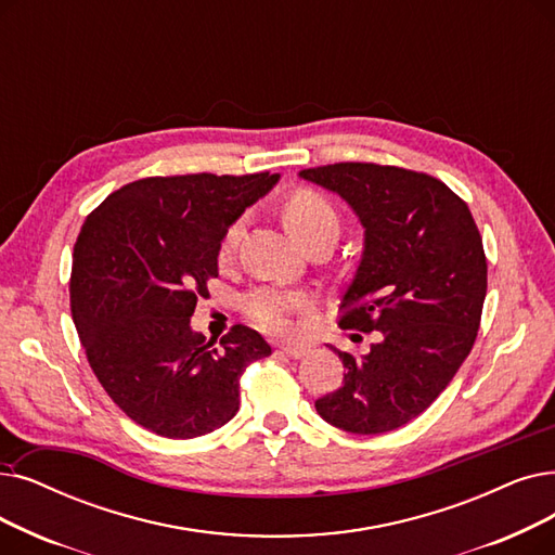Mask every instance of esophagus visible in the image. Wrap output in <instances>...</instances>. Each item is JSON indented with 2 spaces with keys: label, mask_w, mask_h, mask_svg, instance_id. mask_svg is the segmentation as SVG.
<instances>
[{
  "label": "esophagus",
  "mask_w": 555,
  "mask_h": 555,
  "mask_svg": "<svg viewBox=\"0 0 555 555\" xmlns=\"http://www.w3.org/2000/svg\"><path fill=\"white\" fill-rule=\"evenodd\" d=\"M279 351H281L283 356H287V358H293V360L306 358V356L310 353V349H308V347H291V345H285V347H281Z\"/></svg>",
  "instance_id": "esophagus-1"
}]
</instances>
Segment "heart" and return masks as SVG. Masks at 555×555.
Segmentation results:
<instances>
[{"mask_svg":"<svg viewBox=\"0 0 555 555\" xmlns=\"http://www.w3.org/2000/svg\"><path fill=\"white\" fill-rule=\"evenodd\" d=\"M285 224L301 243V240L315 233H337V229H340V218H337L335 206L324 195H320V192L297 190L285 204ZM240 233H243V222H235L224 235L222 256H229L233 251ZM245 308L254 324L260 326L262 331L287 333L293 326L295 315L310 308V299L301 293L283 291V287L276 285H264L247 297Z\"/></svg>","mask_w":555,"mask_h":555,"instance_id":"obj_1","label":"heart"}]
</instances>
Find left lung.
<instances>
[{
    "instance_id": "8db88e82",
    "label": "left lung",
    "mask_w": 555,
    "mask_h": 555,
    "mask_svg": "<svg viewBox=\"0 0 555 555\" xmlns=\"http://www.w3.org/2000/svg\"><path fill=\"white\" fill-rule=\"evenodd\" d=\"M299 179L345 199L363 227L340 324L380 333L360 358L331 347L347 374L315 408L356 436L395 430L440 397L474 347L488 291L483 240L467 204L428 175L335 163Z\"/></svg>"
}]
</instances>
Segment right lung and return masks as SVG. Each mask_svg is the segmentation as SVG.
<instances>
[{
    "label": "right lung",
    "mask_w": 555,
    "mask_h": 555,
    "mask_svg": "<svg viewBox=\"0 0 555 555\" xmlns=\"http://www.w3.org/2000/svg\"><path fill=\"white\" fill-rule=\"evenodd\" d=\"M281 175L154 177L94 208L72 254L69 306L108 397L156 436L188 440L231 422L240 374L272 353L237 324L220 347L190 324L231 224Z\"/></svg>",
    "instance_id": "right-lung-1"
}]
</instances>
